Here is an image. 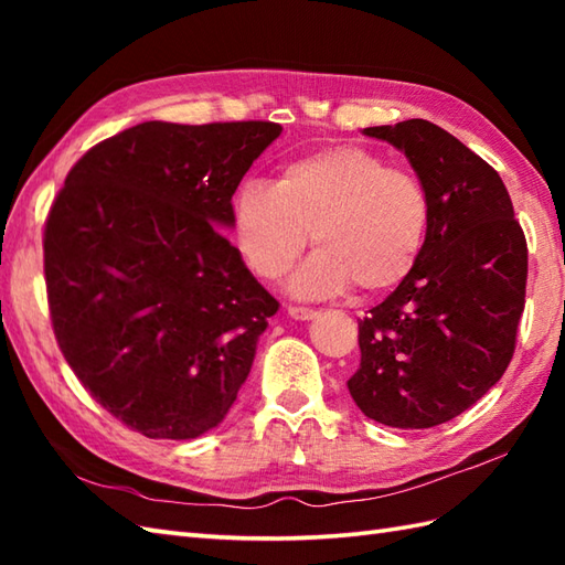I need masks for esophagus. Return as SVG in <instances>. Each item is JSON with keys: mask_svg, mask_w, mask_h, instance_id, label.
I'll use <instances>...</instances> for the list:
<instances>
[{"mask_svg": "<svg viewBox=\"0 0 565 565\" xmlns=\"http://www.w3.org/2000/svg\"><path fill=\"white\" fill-rule=\"evenodd\" d=\"M286 313H289V318H294V320H313L318 316L313 308H298V306H289Z\"/></svg>", "mask_w": 565, "mask_h": 565, "instance_id": "esophagus-1", "label": "esophagus"}]
</instances>
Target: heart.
<instances>
[{
	"label": "heart",
	"mask_w": 565,
	"mask_h": 565,
	"mask_svg": "<svg viewBox=\"0 0 565 565\" xmlns=\"http://www.w3.org/2000/svg\"><path fill=\"white\" fill-rule=\"evenodd\" d=\"M235 245L262 279H279L313 235L291 291L362 298L401 286L423 255L431 199L415 172L359 146H332L286 162L274 184L249 179L233 196Z\"/></svg>",
	"instance_id": "1"
}]
</instances>
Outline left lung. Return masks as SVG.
<instances>
[{
    "label": "left lung",
    "instance_id": "1",
    "mask_svg": "<svg viewBox=\"0 0 565 565\" xmlns=\"http://www.w3.org/2000/svg\"><path fill=\"white\" fill-rule=\"evenodd\" d=\"M405 152L431 199L411 276L359 322L362 364L347 381L369 419L427 429L495 386L524 310L526 239L500 174L447 130L411 118L364 128Z\"/></svg>",
    "mask_w": 565,
    "mask_h": 565
}]
</instances>
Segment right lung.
Listing matches in <instances>:
<instances>
[{
    "label": "right lung",
    "instance_id": "add662e5",
    "mask_svg": "<svg viewBox=\"0 0 565 565\" xmlns=\"http://www.w3.org/2000/svg\"><path fill=\"white\" fill-rule=\"evenodd\" d=\"M281 126L146 121L72 167L45 221L51 320L67 364L150 439L223 423L279 310L221 233Z\"/></svg>",
    "mask_w": 565,
    "mask_h": 565
}]
</instances>
